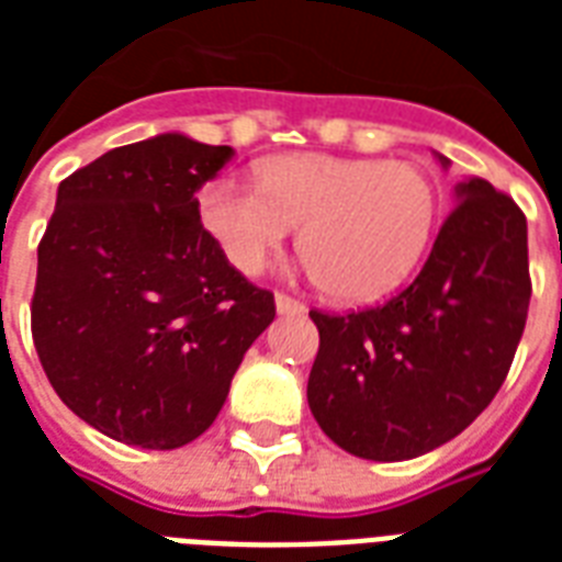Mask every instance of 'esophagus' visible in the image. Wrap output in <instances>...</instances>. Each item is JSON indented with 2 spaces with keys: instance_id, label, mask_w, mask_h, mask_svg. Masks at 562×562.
<instances>
[{
  "instance_id": "1",
  "label": "esophagus",
  "mask_w": 562,
  "mask_h": 562,
  "mask_svg": "<svg viewBox=\"0 0 562 562\" xmlns=\"http://www.w3.org/2000/svg\"><path fill=\"white\" fill-rule=\"evenodd\" d=\"M273 303H277V312H280V315H300V312H303V303H300V300H294V297H289V294H277V297H273Z\"/></svg>"
}]
</instances>
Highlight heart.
Segmentation results:
<instances>
[{"label": "heart", "instance_id": "1", "mask_svg": "<svg viewBox=\"0 0 562 562\" xmlns=\"http://www.w3.org/2000/svg\"><path fill=\"white\" fill-rule=\"evenodd\" d=\"M259 187L210 180L201 221L238 271L256 273L300 227L297 250L335 300H373L423 259L437 221L435 180L414 162L282 154Z\"/></svg>", "mask_w": 562, "mask_h": 562}]
</instances>
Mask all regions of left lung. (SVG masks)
<instances>
[{"label": "left lung", "instance_id": "obj_1", "mask_svg": "<svg viewBox=\"0 0 562 562\" xmlns=\"http://www.w3.org/2000/svg\"><path fill=\"white\" fill-rule=\"evenodd\" d=\"M452 201L411 285L347 315L308 312L321 333L308 408L356 458L408 461L461 435L498 393L525 333L522 210L481 178L458 183Z\"/></svg>", "mask_w": 562, "mask_h": 562}]
</instances>
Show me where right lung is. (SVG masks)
<instances>
[{
	"label": "right lung",
	"instance_id": "1",
	"mask_svg": "<svg viewBox=\"0 0 562 562\" xmlns=\"http://www.w3.org/2000/svg\"><path fill=\"white\" fill-rule=\"evenodd\" d=\"M227 145L157 134L57 187L37 247L31 335L57 396L119 443L178 449L218 417L271 291L203 229L194 192Z\"/></svg>",
	"mask_w": 562,
	"mask_h": 562
}]
</instances>
